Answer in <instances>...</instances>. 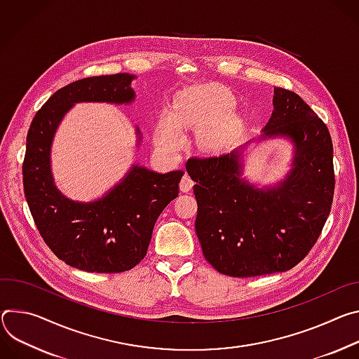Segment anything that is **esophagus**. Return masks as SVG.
Returning a JSON list of instances; mask_svg holds the SVG:
<instances>
[{"instance_id":"34e87169","label":"esophagus","mask_w":359,"mask_h":359,"mask_svg":"<svg viewBox=\"0 0 359 359\" xmlns=\"http://www.w3.org/2000/svg\"><path fill=\"white\" fill-rule=\"evenodd\" d=\"M192 187H194V181L191 180V177H189L188 174H185V175L181 178L180 189H181L182 192H188V191L192 189Z\"/></svg>"}]
</instances>
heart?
<instances>
[{
	"mask_svg": "<svg viewBox=\"0 0 359 359\" xmlns=\"http://www.w3.org/2000/svg\"><path fill=\"white\" fill-rule=\"evenodd\" d=\"M233 104L231 93L219 86L191 88L181 93L171 114H164L155 130V144L168 152L181 149V130L196 131V145L205 152L221 151L232 138L236 118L225 112Z\"/></svg>",
	"mask_w": 359,
	"mask_h": 359,
	"instance_id": "b5f03b06",
	"label": "heart"
}]
</instances>
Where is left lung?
<instances>
[{"label":"left lung","mask_w":359,"mask_h":359,"mask_svg":"<svg viewBox=\"0 0 359 359\" xmlns=\"http://www.w3.org/2000/svg\"><path fill=\"white\" fill-rule=\"evenodd\" d=\"M273 111L257 140L229 154L191 158L196 182L195 232L205 259L238 278L284 272L309 252L334 198L332 141L327 126L304 100L273 88ZM283 137L293 145L286 177L259 187L243 175V151L252 142Z\"/></svg>","instance_id":"obj_1"}]
</instances>
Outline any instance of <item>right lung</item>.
I'll return each mask as SVG.
<instances>
[{"mask_svg":"<svg viewBox=\"0 0 359 359\" xmlns=\"http://www.w3.org/2000/svg\"><path fill=\"white\" fill-rule=\"evenodd\" d=\"M137 76L114 74L78 79L51 95L31 123L22 164L27 203L51 251L87 272H123L144 259L156 218L177 198L184 171L155 172L133 164L128 172L94 201H74L55 185L51 149L55 133L78 102L130 105ZM137 145L142 135L135 127Z\"/></svg>","mask_w":359,"mask_h":359,"instance_id":"right-lung-1","label":"right lung"}]
</instances>
